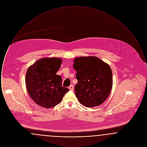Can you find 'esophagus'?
<instances>
[{
	"instance_id": "obj_1",
	"label": "esophagus",
	"mask_w": 147,
	"mask_h": 147,
	"mask_svg": "<svg viewBox=\"0 0 147 147\" xmlns=\"http://www.w3.org/2000/svg\"><path fill=\"white\" fill-rule=\"evenodd\" d=\"M69 89L70 90H73L74 89V87H73V85H70V86H69Z\"/></svg>"
}]
</instances>
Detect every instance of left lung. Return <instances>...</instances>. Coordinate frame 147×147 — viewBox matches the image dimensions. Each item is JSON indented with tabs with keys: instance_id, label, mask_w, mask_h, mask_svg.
Instances as JSON below:
<instances>
[{
	"instance_id": "obj_1",
	"label": "left lung",
	"mask_w": 147,
	"mask_h": 147,
	"mask_svg": "<svg viewBox=\"0 0 147 147\" xmlns=\"http://www.w3.org/2000/svg\"><path fill=\"white\" fill-rule=\"evenodd\" d=\"M73 68L77 71L76 96L81 104L93 107L102 104L112 88V73L110 65L96 57L76 58Z\"/></svg>"
}]
</instances>
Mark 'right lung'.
Instances as JSON below:
<instances>
[{"instance_id":"obj_1","label":"right lung","mask_w":147,"mask_h":147,"mask_svg":"<svg viewBox=\"0 0 147 147\" xmlns=\"http://www.w3.org/2000/svg\"><path fill=\"white\" fill-rule=\"evenodd\" d=\"M62 63L59 58H43L28 67L26 86L30 96L37 105L47 109L53 107L69 90L62 86L61 76L56 74Z\"/></svg>"}]
</instances>
